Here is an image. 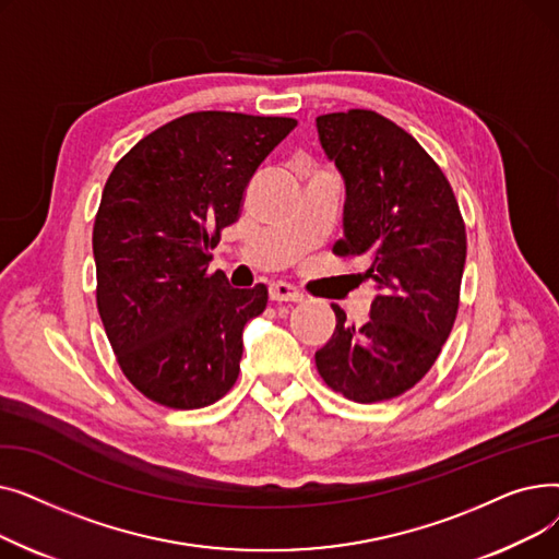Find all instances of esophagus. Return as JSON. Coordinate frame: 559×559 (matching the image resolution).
<instances>
[{"label": "esophagus", "instance_id": "esophagus-1", "mask_svg": "<svg viewBox=\"0 0 559 559\" xmlns=\"http://www.w3.org/2000/svg\"><path fill=\"white\" fill-rule=\"evenodd\" d=\"M270 299L276 304H301L304 295L297 287H292L287 283H274L270 285Z\"/></svg>", "mask_w": 559, "mask_h": 559}]
</instances>
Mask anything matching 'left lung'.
Returning <instances> with one entry per match:
<instances>
[{
	"label": "left lung",
	"mask_w": 559,
	"mask_h": 559,
	"mask_svg": "<svg viewBox=\"0 0 559 559\" xmlns=\"http://www.w3.org/2000/svg\"><path fill=\"white\" fill-rule=\"evenodd\" d=\"M321 150L344 181L337 255L365 258L376 297L367 324H346L314 354L326 385L356 403L401 396L435 365L460 306L466 233L444 171L373 110L317 117Z\"/></svg>",
	"instance_id": "8db88e82"
}]
</instances>
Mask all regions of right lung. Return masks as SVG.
Returning a JSON list of instances; mask_svg holds the SVG:
<instances>
[{
  "instance_id": "obj_1",
  "label": "right lung",
  "mask_w": 559,
  "mask_h": 559,
  "mask_svg": "<svg viewBox=\"0 0 559 559\" xmlns=\"http://www.w3.org/2000/svg\"><path fill=\"white\" fill-rule=\"evenodd\" d=\"M292 117L201 110L167 122L115 165L93 230L97 308L124 376L174 409L219 401L238 380L242 331L267 287L209 274L245 188Z\"/></svg>"
}]
</instances>
